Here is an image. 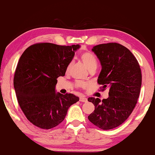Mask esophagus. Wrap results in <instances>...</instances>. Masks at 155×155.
Returning a JSON list of instances; mask_svg holds the SVG:
<instances>
[{
  "instance_id": "1",
  "label": "esophagus",
  "mask_w": 155,
  "mask_h": 155,
  "mask_svg": "<svg viewBox=\"0 0 155 155\" xmlns=\"http://www.w3.org/2000/svg\"><path fill=\"white\" fill-rule=\"evenodd\" d=\"M80 101L82 102H87V98L84 96H82L80 97Z\"/></svg>"
}]
</instances>
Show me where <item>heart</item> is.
<instances>
[{
    "label": "heart",
    "mask_w": 155,
    "mask_h": 155,
    "mask_svg": "<svg viewBox=\"0 0 155 155\" xmlns=\"http://www.w3.org/2000/svg\"><path fill=\"white\" fill-rule=\"evenodd\" d=\"M80 59L89 71L94 68H96L97 64V59L91 53H89V52H84V53H82L80 55ZM71 66H72V64H68L67 67H66V72H68V71H69ZM79 86L83 87V86H85V84H82V83H80Z\"/></svg>",
    "instance_id": "1"
}]
</instances>
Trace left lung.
Listing matches in <instances>:
<instances>
[{
  "label": "left lung",
  "mask_w": 155,
  "mask_h": 155,
  "mask_svg": "<svg viewBox=\"0 0 155 155\" xmlns=\"http://www.w3.org/2000/svg\"><path fill=\"white\" fill-rule=\"evenodd\" d=\"M92 51L102 66L97 83L102 91L107 87L109 91L108 98L102 101L88 98L95 106L88 118L102 130L114 129L124 123L135 107L141 87V68L130 50L117 43L97 45Z\"/></svg>",
  "instance_id": "1"
}]
</instances>
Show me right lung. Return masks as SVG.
Returning a JSON list of instances; mask_svg holds the SVG:
<instances>
[{
	"mask_svg": "<svg viewBox=\"0 0 155 155\" xmlns=\"http://www.w3.org/2000/svg\"><path fill=\"white\" fill-rule=\"evenodd\" d=\"M80 47L79 44L66 46L39 43L21 54L14 73V87L21 110L37 127L49 130L58 126L71 105L79 101L72 94L56 93L55 86Z\"/></svg>",
	"mask_w": 155,
	"mask_h": 155,
	"instance_id": "add662e5",
	"label": "right lung"
}]
</instances>
